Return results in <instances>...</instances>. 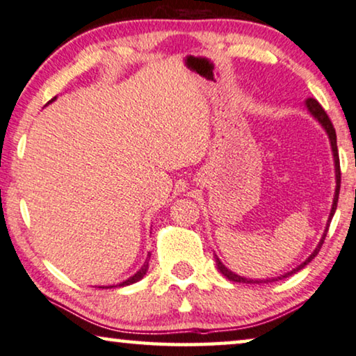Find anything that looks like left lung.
<instances>
[{"instance_id":"8db88e82","label":"left lung","mask_w":356,"mask_h":356,"mask_svg":"<svg viewBox=\"0 0 356 356\" xmlns=\"http://www.w3.org/2000/svg\"><path fill=\"white\" fill-rule=\"evenodd\" d=\"M305 106H307L308 113L312 114V116H313L314 119H316V121H318L319 124H321L324 130H326V134H327V137H329V142H330V149H332V156H334V166H335V193H334L332 208H330V214H329V219H327L326 229H324L323 237H321V240H319L318 247L314 248V252H313L312 254H309V257H308L307 259H305V261H303L302 264H300V266H297L295 269H292V271L287 273V274H284V276H280V277H273V279H248V277H242V276H238V274L232 273V271H230V269H227L226 266H224V264L221 263V259H219V258L216 257L218 269H219V271H221V274H222L224 277L229 279V280H232V282H243V284H266V282H273V280H279V279H282V277H289V276H292V274L298 273L300 269H303L305 266H307L308 263H312V259H313L314 257H316V254L319 253V248L323 247L324 238H326V234H327V230H329L330 221H332V216H334L335 209H337L339 190H340V161H339V152H337V135H335V129H334V126H332V122H330V119H329V116L326 114V111H324L323 106L316 102V99L308 98L307 102H305Z\"/></svg>"}]
</instances>
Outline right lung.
<instances>
[{
    "instance_id": "right-lung-1",
    "label": "right lung",
    "mask_w": 356,
    "mask_h": 356,
    "mask_svg": "<svg viewBox=\"0 0 356 356\" xmlns=\"http://www.w3.org/2000/svg\"><path fill=\"white\" fill-rule=\"evenodd\" d=\"M54 99H56V97H54V98L51 99V102H54ZM51 102H49V103H51ZM49 103H48V104H49ZM147 271H148V258H147V261L143 263V266L140 268L138 271L134 274V276H130L129 279H126V280H124V282H121L119 285H109V287H126V285H130V284L138 282V280L142 279V277L145 276V274H147Z\"/></svg>"
}]
</instances>
